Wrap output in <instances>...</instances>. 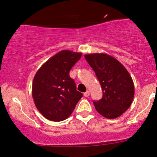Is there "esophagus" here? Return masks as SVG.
I'll return each mask as SVG.
<instances>
[{
	"label": "esophagus",
	"instance_id": "obj_1",
	"mask_svg": "<svg viewBox=\"0 0 157 157\" xmlns=\"http://www.w3.org/2000/svg\"><path fill=\"white\" fill-rule=\"evenodd\" d=\"M89 95H90V92L88 91V90H87L86 92H85V93H84V97H89Z\"/></svg>",
	"mask_w": 157,
	"mask_h": 157
}]
</instances>
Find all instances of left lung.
Listing matches in <instances>:
<instances>
[{
  "instance_id": "1",
  "label": "left lung",
  "mask_w": 157,
  "mask_h": 157,
  "mask_svg": "<svg viewBox=\"0 0 157 157\" xmlns=\"http://www.w3.org/2000/svg\"><path fill=\"white\" fill-rule=\"evenodd\" d=\"M85 58L95 71L102 88V98L94 101L97 111L109 119L121 116L129 109L135 96L129 73L118 60L106 53L86 54Z\"/></svg>"
}]
</instances>
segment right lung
<instances>
[{
  "label": "right lung",
  "instance_id": "add662e5",
  "mask_svg": "<svg viewBox=\"0 0 157 157\" xmlns=\"http://www.w3.org/2000/svg\"><path fill=\"white\" fill-rule=\"evenodd\" d=\"M82 56L81 52L64 50L47 60L36 73L32 97L38 110L47 119L62 121L72 113L82 97L77 91L69 71Z\"/></svg>",
  "mask_w": 157,
  "mask_h": 157
}]
</instances>
